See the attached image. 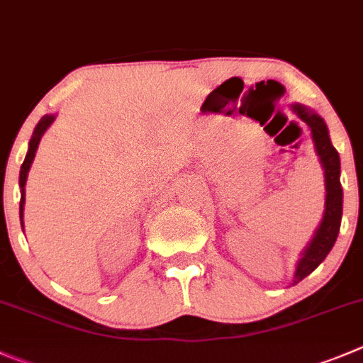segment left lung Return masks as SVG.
<instances>
[{
	"label": "left lung",
	"instance_id": "1",
	"mask_svg": "<svg viewBox=\"0 0 363 363\" xmlns=\"http://www.w3.org/2000/svg\"><path fill=\"white\" fill-rule=\"evenodd\" d=\"M291 108L303 123L308 124L310 132H312L315 153L319 157L320 165H323L324 189H326L323 220L317 226L310 242L301 251L298 264H296L294 278L291 283V285H296L323 264L324 258L333 247L335 240H337L340 220H342V187H340V158L333 144H331L330 132H328L324 119L313 108L299 105V103H292Z\"/></svg>",
	"mask_w": 363,
	"mask_h": 363
}]
</instances>
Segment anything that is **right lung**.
I'll return each mask as SVG.
<instances>
[{
	"mask_svg": "<svg viewBox=\"0 0 363 363\" xmlns=\"http://www.w3.org/2000/svg\"><path fill=\"white\" fill-rule=\"evenodd\" d=\"M55 119H57V116H55V113H48V116H44L43 119L37 123L35 130H33L32 139H30V144H28V153H26L23 165H21V172H19V187H21L19 216H21V226H23V228H24V223H23V217H24V213H23L24 212V187H26V178H28V171H30V167H32V164H33V158H35L37 147H39L40 139H43V135L46 133L48 128L53 124Z\"/></svg>",
	"mask_w": 363,
	"mask_h": 363,
	"instance_id": "1",
	"label": "right lung"
}]
</instances>
